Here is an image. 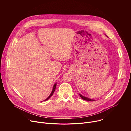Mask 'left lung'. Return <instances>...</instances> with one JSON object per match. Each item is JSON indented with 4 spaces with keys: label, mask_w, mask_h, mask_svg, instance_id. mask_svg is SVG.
<instances>
[{
    "label": "left lung",
    "mask_w": 131,
    "mask_h": 131,
    "mask_svg": "<svg viewBox=\"0 0 131 131\" xmlns=\"http://www.w3.org/2000/svg\"><path fill=\"white\" fill-rule=\"evenodd\" d=\"M79 95H80V97H81V99H82L83 100H85V101H95V100H92V99L87 98V97H84V96L81 95V94H79Z\"/></svg>",
    "instance_id": "8db88e82"
}]
</instances>
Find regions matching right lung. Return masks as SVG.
Segmentation results:
<instances>
[{
	"instance_id": "1",
	"label": "right lung",
	"mask_w": 131,
	"mask_h": 131,
	"mask_svg": "<svg viewBox=\"0 0 131 131\" xmlns=\"http://www.w3.org/2000/svg\"><path fill=\"white\" fill-rule=\"evenodd\" d=\"M56 86H57V84H54V86H53V90H52V92H51V94L50 95V96L47 99H46L44 101H47V100H48V99H49L52 96V95L53 94V93H54V91H55V88H56Z\"/></svg>"
}]
</instances>
